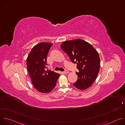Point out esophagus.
Returning <instances> with one entry per match:
<instances>
[{
    "instance_id": "esophagus-1",
    "label": "esophagus",
    "mask_w": 125,
    "mask_h": 125,
    "mask_svg": "<svg viewBox=\"0 0 125 125\" xmlns=\"http://www.w3.org/2000/svg\"><path fill=\"white\" fill-rule=\"evenodd\" d=\"M63 73H68L69 72V71H67V70H65V71H64V72H63Z\"/></svg>"
}]
</instances>
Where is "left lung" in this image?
Instances as JSON below:
<instances>
[{
	"label": "left lung",
	"mask_w": 125,
	"mask_h": 125,
	"mask_svg": "<svg viewBox=\"0 0 125 125\" xmlns=\"http://www.w3.org/2000/svg\"><path fill=\"white\" fill-rule=\"evenodd\" d=\"M61 48L73 63L76 64L77 80L73 85L83 90L90 87L95 81L100 68L99 55L89 43L80 39L64 42Z\"/></svg>",
	"instance_id": "1"
}]
</instances>
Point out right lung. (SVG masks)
I'll return each mask as SVG.
<instances>
[{
  "label": "right lung",
  "mask_w": 125,
  "mask_h": 125,
  "mask_svg": "<svg viewBox=\"0 0 125 125\" xmlns=\"http://www.w3.org/2000/svg\"><path fill=\"white\" fill-rule=\"evenodd\" d=\"M53 44L41 42L31 50L27 58V69L33 85L39 92L49 93L55 87L60 74L45 70L48 52Z\"/></svg>",
  "instance_id": "add662e5"
}]
</instances>
